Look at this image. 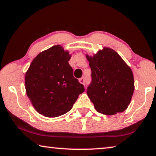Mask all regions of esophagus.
Masks as SVG:
<instances>
[{
	"label": "esophagus",
	"instance_id": "34e87169",
	"mask_svg": "<svg viewBox=\"0 0 156 156\" xmlns=\"http://www.w3.org/2000/svg\"><path fill=\"white\" fill-rule=\"evenodd\" d=\"M79 82H80L81 84H83V85H84V84H85V78L83 76V77L80 78V79H79Z\"/></svg>",
	"mask_w": 156,
	"mask_h": 156
}]
</instances>
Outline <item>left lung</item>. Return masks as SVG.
<instances>
[{
	"mask_svg": "<svg viewBox=\"0 0 156 156\" xmlns=\"http://www.w3.org/2000/svg\"><path fill=\"white\" fill-rule=\"evenodd\" d=\"M91 70L87 95L95 109L103 115L122 112L134 91L131 69L112 49L104 48L93 57L87 55Z\"/></svg>",
	"mask_w": 156,
	"mask_h": 156,
	"instance_id": "1",
	"label": "left lung"
}]
</instances>
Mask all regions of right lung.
I'll use <instances>...</instances> for the list:
<instances>
[{
    "label": "right lung",
    "mask_w": 156,
    "mask_h": 156,
    "mask_svg": "<svg viewBox=\"0 0 156 156\" xmlns=\"http://www.w3.org/2000/svg\"><path fill=\"white\" fill-rule=\"evenodd\" d=\"M71 55L60 45L41 52L30 65L25 77L26 94L34 109L47 117L68 112L85 91L73 77Z\"/></svg>",
    "instance_id": "1"
}]
</instances>
